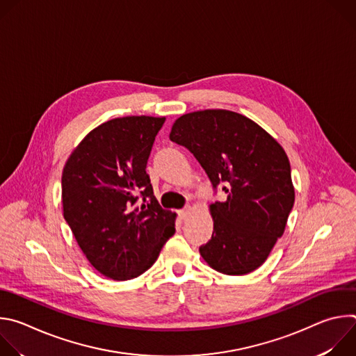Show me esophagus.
<instances>
[{
	"label": "esophagus",
	"mask_w": 356,
	"mask_h": 356,
	"mask_svg": "<svg viewBox=\"0 0 356 356\" xmlns=\"http://www.w3.org/2000/svg\"><path fill=\"white\" fill-rule=\"evenodd\" d=\"M191 210H193V209H191V206H186L183 210H180V211H179L180 218H181V220H186V218L191 214Z\"/></svg>",
	"instance_id": "34e87169"
}]
</instances>
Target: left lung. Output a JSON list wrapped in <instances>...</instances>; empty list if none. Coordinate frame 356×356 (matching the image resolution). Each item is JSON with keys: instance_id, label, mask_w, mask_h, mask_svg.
Returning a JSON list of instances; mask_svg holds the SVG:
<instances>
[{"instance_id": "8db88e82", "label": "left lung", "mask_w": 356, "mask_h": 356, "mask_svg": "<svg viewBox=\"0 0 356 356\" xmlns=\"http://www.w3.org/2000/svg\"><path fill=\"white\" fill-rule=\"evenodd\" d=\"M170 140L186 146L225 201L210 206L211 239L200 255L220 273L239 276L265 264L294 204L290 162L280 143L248 117L228 110L181 115Z\"/></svg>"}]
</instances>
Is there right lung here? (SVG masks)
I'll use <instances>...</instances> for the list:
<instances>
[{"label":"right lung","mask_w":356,"mask_h":356,"mask_svg":"<svg viewBox=\"0 0 356 356\" xmlns=\"http://www.w3.org/2000/svg\"><path fill=\"white\" fill-rule=\"evenodd\" d=\"M165 120L132 115L101 124L63 168V217L88 262L108 279L146 272L175 234L176 213L159 206L146 173Z\"/></svg>","instance_id":"obj_1"}]
</instances>
